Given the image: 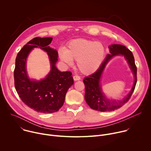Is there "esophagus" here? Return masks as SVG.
<instances>
[{
  "mask_svg": "<svg viewBox=\"0 0 151 151\" xmlns=\"http://www.w3.org/2000/svg\"><path fill=\"white\" fill-rule=\"evenodd\" d=\"M73 79H74V81H76L80 80L81 78H80V76H79L78 75H75V76H73Z\"/></svg>",
  "mask_w": 151,
  "mask_h": 151,
  "instance_id": "esophagus-1",
  "label": "esophagus"
}]
</instances>
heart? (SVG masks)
Returning a JSON list of instances; mask_svg holds the SVG:
<instances>
[{
  "label": "heart",
  "mask_w": 151,
  "mask_h": 151,
  "mask_svg": "<svg viewBox=\"0 0 151 151\" xmlns=\"http://www.w3.org/2000/svg\"><path fill=\"white\" fill-rule=\"evenodd\" d=\"M106 54L104 45L100 42L77 39L69 42L66 50L59 51L60 58L68 65L73 60H77L79 71L85 75L96 72L101 66Z\"/></svg>",
  "instance_id": "heart-1"
}]
</instances>
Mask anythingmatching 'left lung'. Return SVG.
<instances>
[{
    "instance_id": "1",
    "label": "left lung",
    "mask_w": 151,
    "mask_h": 151,
    "mask_svg": "<svg viewBox=\"0 0 151 151\" xmlns=\"http://www.w3.org/2000/svg\"><path fill=\"white\" fill-rule=\"evenodd\" d=\"M110 54H107L104 61L96 72L84 78L85 100L91 109L100 112H108L116 110L125 104L130 99L137 82V68L132 52L125 46L118 44L111 45L109 47ZM121 55L124 56L135 76V82L132 90L124 98L120 101L107 99L101 91L100 78L104 69L109 60L114 56Z\"/></svg>"
}]
</instances>
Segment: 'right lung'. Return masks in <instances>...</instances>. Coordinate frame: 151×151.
<instances>
[{"label": "right lung", "instance_id": "add662e5", "mask_svg": "<svg viewBox=\"0 0 151 151\" xmlns=\"http://www.w3.org/2000/svg\"><path fill=\"white\" fill-rule=\"evenodd\" d=\"M52 37H36L30 40L18 53L14 72L15 90L23 102L33 110L44 114L58 111L64 102L66 94L73 84L70 72H60L55 67L58 52L49 47ZM34 47H40L49 55L51 70L40 81L29 79L26 60Z\"/></svg>", "mask_w": 151, "mask_h": 151}]
</instances>
